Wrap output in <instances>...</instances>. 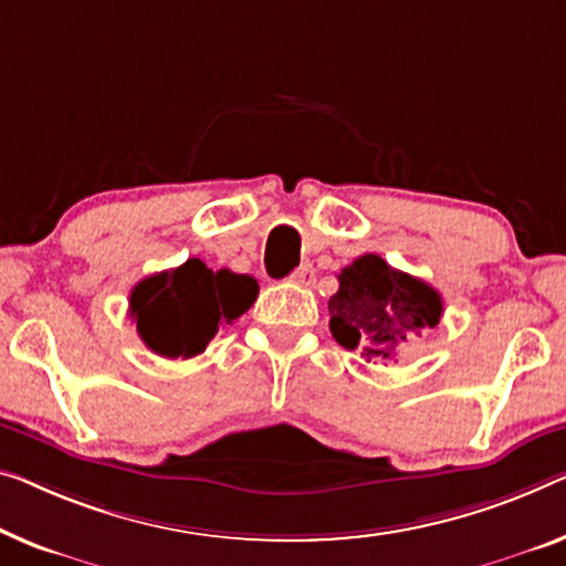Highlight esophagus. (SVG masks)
<instances>
[{
	"mask_svg": "<svg viewBox=\"0 0 566 566\" xmlns=\"http://www.w3.org/2000/svg\"><path fill=\"white\" fill-rule=\"evenodd\" d=\"M290 280L300 286H312L315 284V269H312V264H302L300 269H294Z\"/></svg>",
	"mask_w": 566,
	"mask_h": 566,
	"instance_id": "1",
	"label": "esophagus"
}]
</instances>
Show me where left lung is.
<instances>
[{
    "mask_svg": "<svg viewBox=\"0 0 566 566\" xmlns=\"http://www.w3.org/2000/svg\"><path fill=\"white\" fill-rule=\"evenodd\" d=\"M337 292L327 302L331 333L343 348L366 360H391L411 337L437 327L442 297L434 286L399 272L378 254H364L337 274Z\"/></svg>",
    "mask_w": 566,
    "mask_h": 566,
    "instance_id": "8db88e82",
    "label": "left lung"
}]
</instances>
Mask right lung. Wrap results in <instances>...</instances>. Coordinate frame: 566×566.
Returning a JSON list of instances; mask_svg holds the SVG:
<instances>
[{"label":"right lung","mask_w":566,"mask_h":566,"mask_svg":"<svg viewBox=\"0 0 566 566\" xmlns=\"http://www.w3.org/2000/svg\"><path fill=\"white\" fill-rule=\"evenodd\" d=\"M259 294L249 274L208 269L200 259L151 274L129 294V315L151 353L163 358H192L206 350L221 325L241 317Z\"/></svg>","instance_id":"add662e5"}]
</instances>
